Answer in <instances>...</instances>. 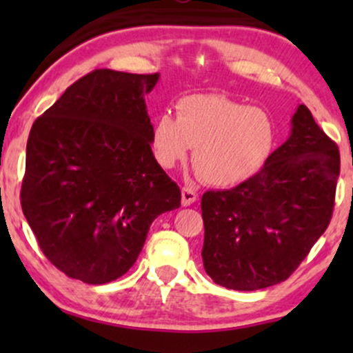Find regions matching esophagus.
<instances>
[{
	"instance_id": "esophagus-1",
	"label": "esophagus",
	"mask_w": 353,
	"mask_h": 353,
	"mask_svg": "<svg viewBox=\"0 0 353 353\" xmlns=\"http://www.w3.org/2000/svg\"><path fill=\"white\" fill-rule=\"evenodd\" d=\"M181 197H182V205H190L197 201V192L192 188H182Z\"/></svg>"
}]
</instances>
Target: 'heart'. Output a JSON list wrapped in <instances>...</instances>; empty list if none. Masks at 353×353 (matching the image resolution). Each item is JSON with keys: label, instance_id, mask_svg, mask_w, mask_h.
<instances>
[{"label": "heart", "instance_id": "b5f03b06", "mask_svg": "<svg viewBox=\"0 0 353 353\" xmlns=\"http://www.w3.org/2000/svg\"><path fill=\"white\" fill-rule=\"evenodd\" d=\"M176 111L177 117L163 112L154 119V159L171 169L194 148V168L210 185L229 188L250 179L277 145V125L262 108L222 94H189L179 99Z\"/></svg>", "mask_w": 353, "mask_h": 353}]
</instances>
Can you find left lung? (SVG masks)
<instances>
[{
	"label": "left lung",
	"instance_id": "1",
	"mask_svg": "<svg viewBox=\"0 0 353 353\" xmlns=\"http://www.w3.org/2000/svg\"><path fill=\"white\" fill-rule=\"evenodd\" d=\"M290 125L285 143L255 176L202 196V262L225 289L249 292L289 279L330 222L337 144L303 104Z\"/></svg>",
	"mask_w": 353,
	"mask_h": 353
}]
</instances>
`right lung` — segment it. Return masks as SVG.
<instances>
[{
	"label": "right lung",
	"mask_w": 353,
	"mask_h": 353,
	"mask_svg": "<svg viewBox=\"0 0 353 353\" xmlns=\"http://www.w3.org/2000/svg\"><path fill=\"white\" fill-rule=\"evenodd\" d=\"M156 74L96 70L34 121L21 208L61 272L108 283L134 265L157 216L181 190L154 159L144 94Z\"/></svg>",
	"instance_id": "1"
}]
</instances>
